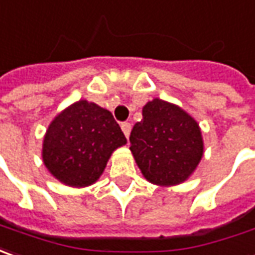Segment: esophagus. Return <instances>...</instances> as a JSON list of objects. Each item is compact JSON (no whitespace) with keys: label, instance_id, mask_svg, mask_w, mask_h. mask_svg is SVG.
<instances>
[{"label":"esophagus","instance_id":"obj_1","mask_svg":"<svg viewBox=\"0 0 255 255\" xmlns=\"http://www.w3.org/2000/svg\"><path fill=\"white\" fill-rule=\"evenodd\" d=\"M121 129H123V132H124V135L129 136V132H131V124L129 123H123L121 124Z\"/></svg>","mask_w":255,"mask_h":255}]
</instances>
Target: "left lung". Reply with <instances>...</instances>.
Segmentation results:
<instances>
[{"label": "left lung", "instance_id": "1", "mask_svg": "<svg viewBox=\"0 0 255 255\" xmlns=\"http://www.w3.org/2000/svg\"><path fill=\"white\" fill-rule=\"evenodd\" d=\"M129 142L145 179L159 186L185 182L203 156V138L196 120L161 99L145 104L142 120L132 128Z\"/></svg>", "mask_w": 255, "mask_h": 255}]
</instances>
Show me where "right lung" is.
Instances as JSON below:
<instances>
[{
	"instance_id": "1",
	"label": "right lung",
	"mask_w": 255,
	"mask_h": 255,
	"mask_svg": "<svg viewBox=\"0 0 255 255\" xmlns=\"http://www.w3.org/2000/svg\"><path fill=\"white\" fill-rule=\"evenodd\" d=\"M126 144L127 138L110 111L80 100L50 123L43 138L42 158L57 180L84 188L100 178L113 151Z\"/></svg>"
}]
</instances>
